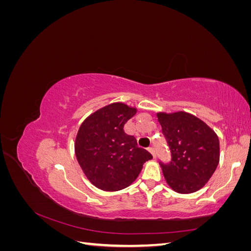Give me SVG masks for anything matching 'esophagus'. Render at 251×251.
<instances>
[{
  "label": "esophagus",
  "instance_id": "1",
  "mask_svg": "<svg viewBox=\"0 0 251 251\" xmlns=\"http://www.w3.org/2000/svg\"><path fill=\"white\" fill-rule=\"evenodd\" d=\"M149 151H150V153H151V155H153L154 158H156V151H155V149H154V148H150V149H149Z\"/></svg>",
  "mask_w": 251,
  "mask_h": 251
}]
</instances>
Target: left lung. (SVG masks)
Here are the masks:
<instances>
[{
  "label": "left lung",
  "mask_w": 251,
  "mask_h": 251,
  "mask_svg": "<svg viewBox=\"0 0 251 251\" xmlns=\"http://www.w3.org/2000/svg\"><path fill=\"white\" fill-rule=\"evenodd\" d=\"M157 117L172 153L170 163L160 162L166 183L179 194L199 191L219 164L218 135L203 120L183 111L159 112Z\"/></svg>",
  "instance_id": "obj_1"
}]
</instances>
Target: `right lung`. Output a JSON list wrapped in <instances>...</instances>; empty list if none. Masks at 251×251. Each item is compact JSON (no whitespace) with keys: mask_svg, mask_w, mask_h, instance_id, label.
<instances>
[{"mask_svg":"<svg viewBox=\"0 0 251 251\" xmlns=\"http://www.w3.org/2000/svg\"><path fill=\"white\" fill-rule=\"evenodd\" d=\"M136 113V108L113 102L91 114L80 125L75 155L86 177L97 188L116 192L130 186L143 164L153 158L124 130Z\"/></svg>","mask_w":251,"mask_h":251,"instance_id":"right-lung-1","label":"right lung"}]
</instances>
